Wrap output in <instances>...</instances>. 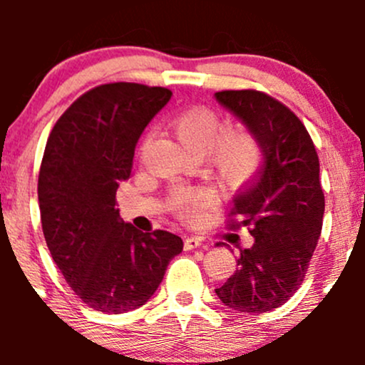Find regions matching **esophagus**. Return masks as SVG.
I'll use <instances>...</instances> for the list:
<instances>
[{"label": "esophagus", "instance_id": "34e87169", "mask_svg": "<svg viewBox=\"0 0 365 365\" xmlns=\"http://www.w3.org/2000/svg\"><path fill=\"white\" fill-rule=\"evenodd\" d=\"M183 247H185V251H192V249L201 247V238H197V237L185 238V242H183Z\"/></svg>", "mask_w": 365, "mask_h": 365}]
</instances>
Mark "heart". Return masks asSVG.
Listing matches in <instances>:
<instances>
[{
    "mask_svg": "<svg viewBox=\"0 0 365 365\" xmlns=\"http://www.w3.org/2000/svg\"><path fill=\"white\" fill-rule=\"evenodd\" d=\"M171 128L176 139L196 155H201L212 146L210 157L226 182H244L256 169L257 160H259L256 143L247 134L238 130L224 132L215 140L220 121L217 113L212 109L203 108V106L187 109L171 121ZM210 201H212V194L205 189L178 190L175 196V206L183 217H189V219Z\"/></svg>",
    "mask_w": 365,
    "mask_h": 365,
    "instance_id": "obj_1",
    "label": "heart"
}]
</instances>
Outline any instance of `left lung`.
<instances>
[{"instance_id":"8db88e82","label":"left lung","mask_w":365,"mask_h":365,"mask_svg":"<svg viewBox=\"0 0 365 365\" xmlns=\"http://www.w3.org/2000/svg\"><path fill=\"white\" fill-rule=\"evenodd\" d=\"M215 101L240 120L263 153L259 173L237 194L231 212L254 244L240 249L237 270L215 293L235 311L259 314L295 295L322 235L318 153L304 123L275 98L227 90Z\"/></svg>"}]
</instances>
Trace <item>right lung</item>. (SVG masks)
I'll use <instances>...</instances> for the list:
<instances>
[{"mask_svg":"<svg viewBox=\"0 0 365 365\" xmlns=\"http://www.w3.org/2000/svg\"><path fill=\"white\" fill-rule=\"evenodd\" d=\"M171 95L159 86L102 84L81 95L47 139L38 175L43 237L65 281L95 311L145 305L183 249L180 237L143 233L116 208L135 145Z\"/></svg>","mask_w":365,"mask_h":365,"instance_id":"obj_1","label":"right lung"}]
</instances>
